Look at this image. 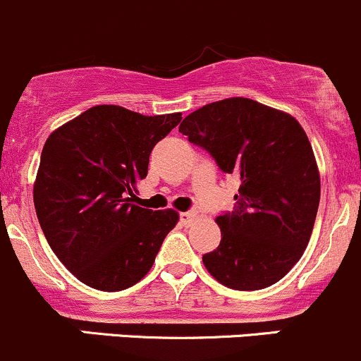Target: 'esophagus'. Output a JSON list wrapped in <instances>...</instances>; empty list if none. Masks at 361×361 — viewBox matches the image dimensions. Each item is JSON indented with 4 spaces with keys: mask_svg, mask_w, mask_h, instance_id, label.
Segmentation results:
<instances>
[{
    "mask_svg": "<svg viewBox=\"0 0 361 361\" xmlns=\"http://www.w3.org/2000/svg\"><path fill=\"white\" fill-rule=\"evenodd\" d=\"M196 212H182L180 214V224L182 226H191L196 219Z\"/></svg>",
    "mask_w": 361,
    "mask_h": 361,
    "instance_id": "34e87169",
    "label": "esophagus"
}]
</instances>
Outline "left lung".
<instances>
[{
  "label": "left lung",
  "mask_w": 361,
  "mask_h": 361,
  "mask_svg": "<svg viewBox=\"0 0 361 361\" xmlns=\"http://www.w3.org/2000/svg\"><path fill=\"white\" fill-rule=\"evenodd\" d=\"M179 131L240 179L237 205L216 217L221 242L203 255L210 276L231 290H263L302 258L319 207V172L295 117L249 98L189 114Z\"/></svg>",
  "instance_id": "8db88e82"
}]
</instances>
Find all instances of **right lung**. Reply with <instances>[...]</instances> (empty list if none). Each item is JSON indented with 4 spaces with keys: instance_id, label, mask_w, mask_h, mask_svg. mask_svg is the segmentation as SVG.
<instances>
[{
    "instance_id": "add662e5",
    "label": "right lung",
    "mask_w": 361,
    "mask_h": 361,
    "mask_svg": "<svg viewBox=\"0 0 361 361\" xmlns=\"http://www.w3.org/2000/svg\"><path fill=\"white\" fill-rule=\"evenodd\" d=\"M180 116L96 105L45 142L35 209L52 251L87 286L121 291L144 279L179 221L172 209L138 207L135 191L151 151Z\"/></svg>"
}]
</instances>
